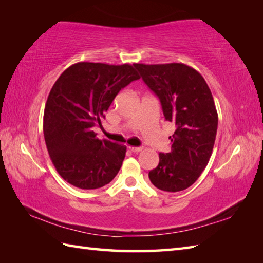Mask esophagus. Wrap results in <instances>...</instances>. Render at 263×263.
I'll list each match as a JSON object with an SVG mask.
<instances>
[{"label":"esophagus","mask_w":263,"mask_h":263,"mask_svg":"<svg viewBox=\"0 0 263 263\" xmlns=\"http://www.w3.org/2000/svg\"><path fill=\"white\" fill-rule=\"evenodd\" d=\"M128 149H130V152H132V153H139L142 150L141 147H128Z\"/></svg>","instance_id":"esophagus-1"}]
</instances>
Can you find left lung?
<instances>
[{
	"label": "left lung",
	"instance_id": "left-lung-1",
	"mask_svg": "<svg viewBox=\"0 0 263 263\" xmlns=\"http://www.w3.org/2000/svg\"><path fill=\"white\" fill-rule=\"evenodd\" d=\"M135 68L159 98L166 121L176 126L171 152L159 154L149 178L163 191H183L198 180L214 149L218 114L211 91L203 77L183 63H136Z\"/></svg>",
	"mask_w": 263,
	"mask_h": 263
}]
</instances>
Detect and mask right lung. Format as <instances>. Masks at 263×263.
<instances>
[{
  "label": "right lung",
  "instance_id": "1",
  "mask_svg": "<svg viewBox=\"0 0 263 263\" xmlns=\"http://www.w3.org/2000/svg\"><path fill=\"white\" fill-rule=\"evenodd\" d=\"M138 79L130 64L79 62L54 83L44 110V138L55 168L71 185L99 189L119 173L126 147L99 140L92 127L102 126L116 95Z\"/></svg>",
  "mask_w": 263,
  "mask_h": 263
}]
</instances>
